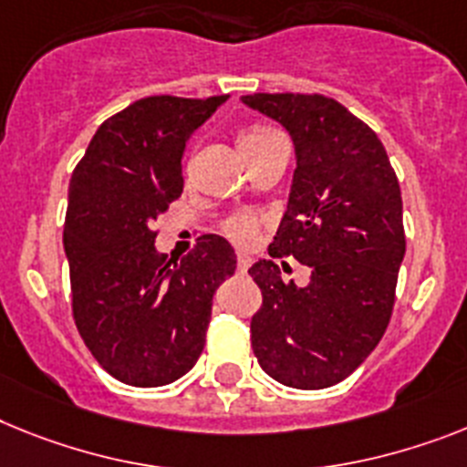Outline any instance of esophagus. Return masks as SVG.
Returning a JSON list of instances; mask_svg holds the SVG:
<instances>
[{
  "mask_svg": "<svg viewBox=\"0 0 467 467\" xmlns=\"http://www.w3.org/2000/svg\"><path fill=\"white\" fill-rule=\"evenodd\" d=\"M252 265V258L249 256H237V273H246Z\"/></svg>",
  "mask_w": 467,
  "mask_h": 467,
  "instance_id": "34e87169",
  "label": "esophagus"
}]
</instances>
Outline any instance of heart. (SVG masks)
<instances>
[{
    "mask_svg": "<svg viewBox=\"0 0 467 467\" xmlns=\"http://www.w3.org/2000/svg\"><path fill=\"white\" fill-rule=\"evenodd\" d=\"M270 135H275V130L264 128V125H254V128H249V130L240 137V147H246V144H256ZM258 227H261V221H258L254 213H234V215H230L225 223H223V233H225L227 237L234 242V244L246 246L256 240Z\"/></svg>",
    "mask_w": 467,
    "mask_h": 467,
    "instance_id": "heart-1",
    "label": "heart"
}]
</instances>
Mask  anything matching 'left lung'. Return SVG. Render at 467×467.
Masks as SVG:
<instances>
[{"label":"left lung","mask_w":467,"mask_h":467,"mask_svg":"<svg viewBox=\"0 0 467 467\" xmlns=\"http://www.w3.org/2000/svg\"><path fill=\"white\" fill-rule=\"evenodd\" d=\"M277 120L296 151L287 211L268 254L311 268L282 282L273 261L249 275L264 294L252 348L265 373L294 389H325L354 373L385 335L406 254L401 190L385 147L323 94H246Z\"/></svg>","instance_id":"left-lung-1"}]
</instances>
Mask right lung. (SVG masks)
Segmentation results:
<instances>
[{"label": "right lung", "instance_id": "add662e5", "mask_svg": "<svg viewBox=\"0 0 467 467\" xmlns=\"http://www.w3.org/2000/svg\"><path fill=\"white\" fill-rule=\"evenodd\" d=\"M225 99L135 101L99 125L70 178L64 249L73 318L97 363L125 385H171L190 373L215 289L237 265L218 234H202L175 265L154 246V221L182 194L187 140Z\"/></svg>", "mask_w": 467, "mask_h": 467}]
</instances>
